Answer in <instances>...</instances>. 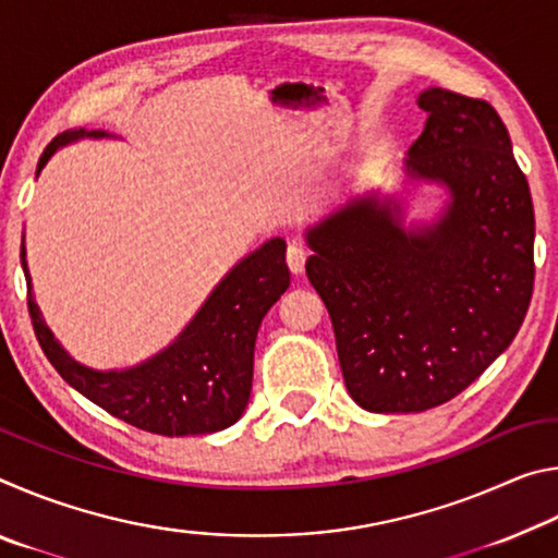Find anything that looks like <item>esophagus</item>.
I'll list each match as a JSON object with an SVG mask.
<instances>
[{"instance_id":"1","label":"esophagus","mask_w":558,"mask_h":558,"mask_svg":"<svg viewBox=\"0 0 558 558\" xmlns=\"http://www.w3.org/2000/svg\"><path fill=\"white\" fill-rule=\"evenodd\" d=\"M305 260H307V245L300 241H292L288 245V268L292 270V276H300L305 270Z\"/></svg>"}]
</instances>
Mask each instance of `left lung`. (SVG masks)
Wrapping results in <instances>:
<instances>
[{
	"mask_svg": "<svg viewBox=\"0 0 558 558\" xmlns=\"http://www.w3.org/2000/svg\"><path fill=\"white\" fill-rule=\"evenodd\" d=\"M405 184L448 199L405 223L403 196L366 192L307 226V278L332 317L347 391L372 413L458 396L512 344L534 288V206L485 100L426 88Z\"/></svg>",
	"mask_w": 558,
	"mask_h": 558,
	"instance_id": "obj_1",
	"label": "left lung"
}]
</instances>
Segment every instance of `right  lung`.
I'll return each instance as SVG.
<instances>
[{"label": "right lung", "instance_id": "right-lung-1", "mask_svg": "<svg viewBox=\"0 0 558 558\" xmlns=\"http://www.w3.org/2000/svg\"><path fill=\"white\" fill-rule=\"evenodd\" d=\"M86 137L112 135L83 128L61 132L44 149L36 177L61 147ZM22 268L29 286L34 332L53 369L110 415L159 436H202L241 418L251 399L258 327L290 286L286 241L270 239L226 272L172 344L128 369L102 372L75 362L44 323L32 292L24 243Z\"/></svg>", "mask_w": 558, "mask_h": 558}]
</instances>
